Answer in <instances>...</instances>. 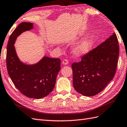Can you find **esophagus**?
Returning <instances> with one entry per match:
<instances>
[{"label": "esophagus", "instance_id": "34e87169", "mask_svg": "<svg viewBox=\"0 0 127 127\" xmlns=\"http://www.w3.org/2000/svg\"><path fill=\"white\" fill-rule=\"evenodd\" d=\"M63 64H64V65H67L68 63H69V62H68V60L66 59H64V60H63V62H62Z\"/></svg>", "mask_w": 127, "mask_h": 127}]
</instances>
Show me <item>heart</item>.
Instances as JSON below:
<instances>
[{"instance_id": "b5f03b06", "label": "heart", "mask_w": 127, "mask_h": 127, "mask_svg": "<svg viewBox=\"0 0 127 127\" xmlns=\"http://www.w3.org/2000/svg\"><path fill=\"white\" fill-rule=\"evenodd\" d=\"M94 42L92 39L84 40L80 43L74 49V53L76 56H84L88 53L94 46Z\"/></svg>"}]
</instances>
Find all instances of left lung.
Masks as SVG:
<instances>
[{
  "mask_svg": "<svg viewBox=\"0 0 127 127\" xmlns=\"http://www.w3.org/2000/svg\"><path fill=\"white\" fill-rule=\"evenodd\" d=\"M119 45L114 32L97 47L82 56L81 61L71 64L73 83L78 93L96 95L112 80L117 69Z\"/></svg>",
  "mask_w": 127,
  "mask_h": 127,
  "instance_id": "obj_1",
  "label": "left lung"
}]
</instances>
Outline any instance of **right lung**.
Masks as SVG:
<instances>
[{"instance_id":"1","label":"right lung","mask_w":127,"mask_h":127,"mask_svg":"<svg viewBox=\"0 0 127 127\" xmlns=\"http://www.w3.org/2000/svg\"><path fill=\"white\" fill-rule=\"evenodd\" d=\"M32 28V23L22 22L13 31L7 46L6 66L13 84L22 94L40 99L49 95L54 89L61 61L45 57L36 64L27 65L19 60L14 44L20 34Z\"/></svg>"}]
</instances>
